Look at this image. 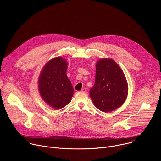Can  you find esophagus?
Segmentation results:
<instances>
[{
    "label": "esophagus",
    "instance_id": "esophagus-1",
    "mask_svg": "<svg viewBox=\"0 0 161 161\" xmlns=\"http://www.w3.org/2000/svg\"><path fill=\"white\" fill-rule=\"evenodd\" d=\"M81 92H83V93L86 92V88H82L81 90Z\"/></svg>",
    "mask_w": 161,
    "mask_h": 161
}]
</instances>
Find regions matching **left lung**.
I'll use <instances>...</instances> for the list:
<instances>
[{
  "mask_svg": "<svg viewBox=\"0 0 161 161\" xmlns=\"http://www.w3.org/2000/svg\"><path fill=\"white\" fill-rule=\"evenodd\" d=\"M127 94V82L120 66L111 58L99 60L95 84L90 90L95 106L103 112L112 111L124 104Z\"/></svg>",
  "mask_w": 161,
  "mask_h": 161,
  "instance_id": "left-lung-1",
  "label": "left lung"
}]
</instances>
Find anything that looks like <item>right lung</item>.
Listing matches in <instances>:
<instances>
[{"instance_id":"1","label":"right lung","mask_w":161,"mask_h":161,"mask_svg":"<svg viewBox=\"0 0 161 161\" xmlns=\"http://www.w3.org/2000/svg\"><path fill=\"white\" fill-rule=\"evenodd\" d=\"M67 61L60 57L48 62L41 72L38 84L42 99L55 109L67 105L73 96V86L68 79Z\"/></svg>"}]
</instances>
